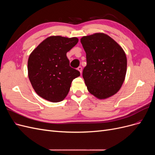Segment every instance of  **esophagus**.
Wrapping results in <instances>:
<instances>
[{"label": "esophagus", "instance_id": "34e87169", "mask_svg": "<svg viewBox=\"0 0 155 155\" xmlns=\"http://www.w3.org/2000/svg\"><path fill=\"white\" fill-rule=\"evenodd\" d=\"M78 70H79V72H80V73L81 74V72H82V67H79L78 68Z\"/></svg>", "mask_w": 155, "mask_h": 155}]
</instances>
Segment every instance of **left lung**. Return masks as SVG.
I'll list each match as a JSON object with an SVG mask.
<instances>
[{
	"instance_id": "left-lung-1",
	"label": "left lung",
	"mask_w": 155,
	"mask_h": 155,
	"mask_svg": "<svg viewBox=\"0 0 155 155\" xmlns=\"http://www.w3.org/2000/svg\"><path fill=\"white\" fill-rule=\"evenodd\" d=\"M81 43L86 52L83 78L88 91L100 99L114 95L122 85L126 74L124 50L109 35L100 33L83 37Z\"/></svg>"
}]
</instances>
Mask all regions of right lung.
<instances>
[{"mask_svg": "<svg viewBox=\"0 0 155 155\" xmlns=\"http://www.w3.org/2000/svg\"><path fill=\"white\" fill-rule=\"evenodd\" d=\"M78 42L76 37L51 36L32 51L28 61V77L36 93L51 102L64 99L73 79L80 72L70 67L67 53Z\"/></svg>", "mask_w": 155, "mask_h": 155, "instance_id": "add662e5", "label": "right lung"}]
</instances>
